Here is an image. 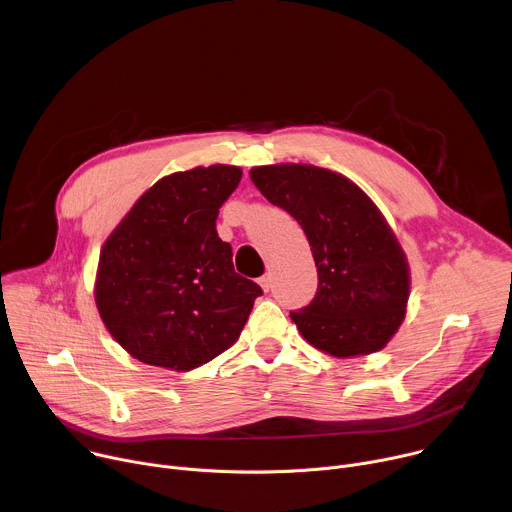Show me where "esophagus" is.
<instances>
[{
	"label": "esophagus",
	"instance_id": "1",
	"mask_svg": "<svg viewBox=\"0 0 512 512\" xmlns=\"http://www.w3.org/2000/svg\"><path fill=\"white\" fill-rule=\"evenodd\" d=\"M259 283H261V287H263L265 291H269V289H271V275L265 273V275L259 279Z\"/></svg>",
	"mask_w": 512,
	"mask_h": 512
}]
</instances>
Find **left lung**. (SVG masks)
I'll use <instances>...</instances> for the list:
<instances>
[{
  "label": "left lung",
  "instance_id": "1",
  "mask_svg": "<svg viewBox=\"0 0 512 512\" xmlns=\"http://www.w3.org/2000/svg\"><path fill=\"white\" fill-rule=\"evenodd\" d=\"M251 180L312 247L318 291L289 312L302 336L340 358L381 350L405 318L409 269L373 200L348 178L304 164L253 168Z\"/></svg>",
  "mask_w": 512,
  "mask_h": 512
}]
</instances>
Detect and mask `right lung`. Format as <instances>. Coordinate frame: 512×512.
I'll return each instance as SVG.
<instances>
[{
    "mask_svg": "<svg viewBox=\"0 0 512 512\" xmlns=\"http://www.w3.org/2000/svg\"><path fill=\"white\" fill-rule=\"evenodd\" d=\"M241 168L208 166L156 182L107 239L95 300L137 360L192 371L239 338L263 289L233 267L216 218Z\"/></svg>",
    "mask_w": 512,
    "mask_h": 512,
    "instance_id": "add662e5",
    "label": "right lung"
}]
</instances>
